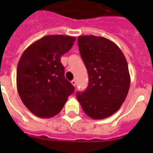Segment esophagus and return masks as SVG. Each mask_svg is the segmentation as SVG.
<instances>
[{"mask_svg": "<svg viewBox=\"0 0 153 153\" xmlns=\"http://www.w3.org/2000/svg\"><path fill=\"white\" fill-rule=\"evenodd\" d=\"M71 83H72V85H73V86H76V80H72V81H71Z\"/></svg>", "mask_w": 153, "mask_h": 153, "instance_id": "esophagus-1", "label": "esophagus"}]
</instances>
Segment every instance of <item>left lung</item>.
Segmentation results:
<instances>
[{
  "label": "left lung",
  "instance_id": "1",
  "mask_svg": "<svg viewBox=\"0 0 153 153\" xmlns=\"http://www.w3.org/2000/svg\"><path fill=\"white\" fill-rule=\"evenodd\" d=\"M78 45L88 85L77 93V99L89 117L106 118L120 109L128 94L130 78L126 59L113 42L103 37L80 36Z\"/></svg>",
  "mask_w": 153,
  "mask_h": 153
}]
</instances>
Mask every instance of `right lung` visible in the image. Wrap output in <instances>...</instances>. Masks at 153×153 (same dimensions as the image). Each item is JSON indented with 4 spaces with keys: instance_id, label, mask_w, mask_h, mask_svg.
Wrapping results in <instances>:
<instances>
[{
    "instance_id": "obj_1",
    "label": "right lung",
    "mask_w": 153,
    "mask_h": 153,
    "mask_svg": "<svg viewBox=\"0 0 153 153\" xmlns=\"http://www.w3.org/2000/svg\"><path fill=\"white\" fill-rule=\"evenodd\" d=\"M74 37L48 35L24 51L17 66V90L25 106L42 118L63 108L74 87L65 78L60 57L73 47Z\"/></svg>"
}]
</instances>
